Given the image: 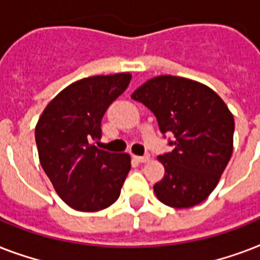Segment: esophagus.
I'll return each mask as SVG.
<instances>
[{"mask_svg":"<svg viewBox=\"0 0 260 260\" xmlns=\"http://www.w3.org/2000/svg\"><path fill=\"white\" fill-rule=\"evenodd\" d=\"M134 159L139 163H146V162H148V160H150V155L146 154V155H143V156H135V155H134Z\"/></svg>","mask_w":260,"mask_h":260,"instance_id":"esophagus-1","label":"esophagus"}]
</instances>
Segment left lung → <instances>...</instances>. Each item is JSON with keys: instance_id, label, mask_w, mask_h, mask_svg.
<instances>
[{"instance_id": "obj_1", "label": "left lung", "mask_w": 260, "mask_h": 260, "mask_svg": "<svg viewBox=\"0 0 260 260\" xmlns=\"http://www.w3.org/2000/svg\"><path fill=\"white\" fill-rule=\"evenodd\" d=\"M132 100L155 114L171 152L159 156L165 177L155 183L159 201L173 208L198 205L209 196L230 162L235 120L221 98L191 79L160 75L139 87Z\"/></svg>"}]
</instances>
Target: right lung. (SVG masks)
Returning a JSON list of instances; mask_svg holds the SVG:
<instances>
[{"label":"right lung","instance_id":"add662e5","mask_svg":"<svg viewBox=\"0 0 260 260\" xmlns=\"http://www.w3.org/2000/svg\"><path fill=\"white\" fill-rule=\"evenodd\" d=\"M131 74L97 75L71 83L47 105L35 129L39 159L56 193L81 212H97L120 196L131 170L128 154L98 150L101 120L124 93Z\"/></svg>","mask_w":260,"mask_h":260}]
</instances>
